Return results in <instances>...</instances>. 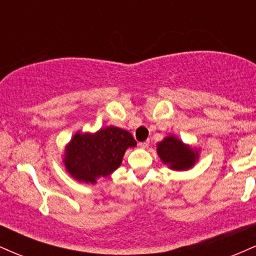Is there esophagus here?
<instances>
[{
  "mask_svg": "<svg viewBox=\"0 0 256 256\" xmlns=\"http://www.w3.org/2000/svg\"><path fill=\"white\" fill-rule=\"evenodd\" d=\"M149 140H144V142H140L138 144H140V146H142V148H146V146H149Z\"/></svg>",
  "mask_w": 256,
  "mask_h": 256,
  "instance_id": "34e87169",
  "label": "esophagus"
}]
</instances>
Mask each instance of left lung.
<instances>
[{
	"instance_id": "obj_1",
	"label": "left lung",
	"mask_w": 256,
	"mask_h": 256,
	"mask_svg": "<svg viewBox=\"0 0 256 256\" xmlns=\"http://www.w3.org/2000/svg\"><path fill=\"white\" fill-rule=\"evenodd\" d=\"M158 154L164 162L177 171L190 168L198 158V152H194L173 136L166 137L162 142L158 143Z\"/></svg>"
}]
</instances>
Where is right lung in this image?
<instances>
[{"label":"right lung","instance_id":"1","mask_svg":"<svg viewBox=\"0 0 256 256\" xmlns=\"http://www.w3.org/2000/svg\"><path fill=\"white\" fill-rule=\"evenodd\" d=\"M136 144L130 132L116 126L94 134H76L67 146L64 165L72 177L94 184L118 168L126 149Z\"/></svg>","mask_w":256,"mask_h":256}]
</instances>
